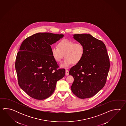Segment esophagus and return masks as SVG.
I'll list each match as a JSON object with an SVG mask.
<instances>
[{
  "mask_svg": "<svg viewBox=\"0 0 126 126\" xmlns=\"http://www.w3.org/2000/svg\"><path fill=\"white\" fill-rule=\"evenodd\" d=\"M65 75L66 76H68L69 75V71L68 70L66 69V73H65Z\"/></svg>",
  "mask_w": 126,
  "mask_h": 126,
  "instance_id": "esophagus-1",
  "label": "esophagus"
}]
</instances>
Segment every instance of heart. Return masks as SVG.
Here are the masks:
<instances>
[{"instance_id": "heart-1", "label": "heart", "mask_w": 126, "mask_h": 126, "mask_svg": "<svg viewBox=\"0 0 126 126\" xmlns=\"http://www.w3.org/2000/svg\"><path fill=\"white\" fill-rule=\"evenodd\" d=\"M57 48L51 49V54L55 61L60 63L65 58L61 66L67 67L71 64H77L83 58L85 49L80 42H74L68 39H63L57 45Z\"/></svg>"}]
</instances>
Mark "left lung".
Listing matches in <instances>:
<instances>
[{"label":"left lung","mask_w":126,"mask_h":126,"mask_svg":"<svg viewBox=\"0 0 126 126\" xmlns=\"http://www.w3.org/2000/svg\"><path fill=\"white\" fill-rule=\"evenodd\" d=\"M74 39L84 47L82 60L69 72L74 80L71 87L72 93L80 99L93 96L101 90L107 80L110 62L106 46L89 34H75Z\"/></svg>","instance_id":"left-lung-1"}]
</instances>
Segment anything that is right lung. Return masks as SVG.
<instances>
[{"mask_svg": "<svg viewBox=\"0 0 126 126\" xmlns=\"http://www.w3.org/2000/svg\"><path fill=\"white\" fill-rule=\"evenodd\" d=\"M62 34L38 33L22 42L16 55L15 68L20 87L30 96L42 100L54 93L57 82L65 69L59 66L51 54V45Z\"/></svg>", "mask_w": 126, "mask_h": 126, "instance_id": "right-lung-1", "label": "right lung"}]
</instances>
